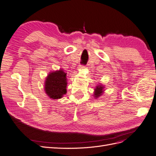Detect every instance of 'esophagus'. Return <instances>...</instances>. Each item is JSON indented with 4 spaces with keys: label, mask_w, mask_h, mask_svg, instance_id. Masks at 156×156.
<instances>
[{
    "label": "esophagus",
    "mask_w": 156,
    "mask_h": 156,
    "mask_svg": "<svg viewBox=\"0 0 156 156\" xmlns=\"http://www.w3.org/2000/svg\"><path fill=\"white\" fill-rule=\"evenodd\" d=\"M84 68V66H82V65H79V66L78 68L79 70H81V69H83Z\"/></svg>",
    "instance_id": "1"
}]
</instances>
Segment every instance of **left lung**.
<instances>
[{
	"label": "left lung",
	"mask_w": 156,
	"mask_h": 156,
	"mask_svg": "<svg viewBox=\"0 0 156 156\" xmlns=\"http://www.w3.org/2000/svg\"><path fill=\"white\" fill-rule=\"evenodd\" d=\"M105 91V86H103L101 83H100L94 88V98L97 99L99 97H100Z\"/></svg>",
	"instance_id": "1"
}]
</instances>
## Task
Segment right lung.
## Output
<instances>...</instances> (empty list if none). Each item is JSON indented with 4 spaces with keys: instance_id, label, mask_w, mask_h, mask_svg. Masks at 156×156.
Segmentation results:
<instances>
[{
    "instance_id": "add662e5",
    "label": "right lung",
    "mask_w": 156,
    "mask_h": 156,
    "mask_svg": "<svg viewBox=\"0 0 156 156\" xmlns=\"http://www.w3.org/2000/svg\"><path fill=\"white\" fill-rule=\"evenodd\" d=\"M66 73L62 69L51 72L45 78L44 90L51 100L62 98L67 92Z\"/></svg>"
}]
</instances>
